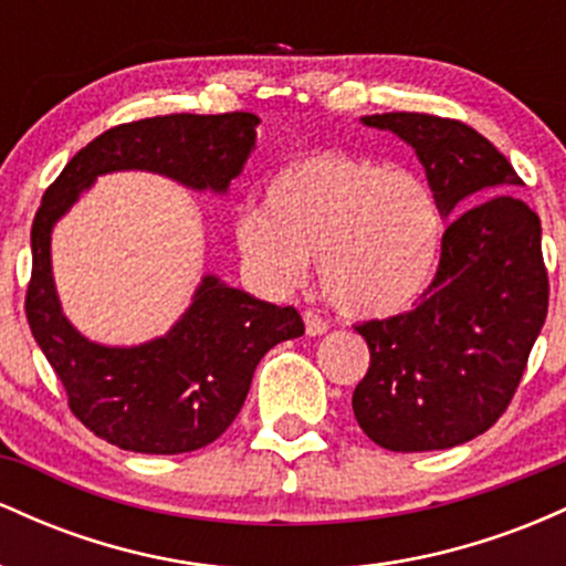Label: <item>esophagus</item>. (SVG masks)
Returning <instances> with one entry per match:
<instances>
[{"instance_id":"obj_1","label":"esophagus","mask_w":566,"mask_h":566,"mask_svg":"<svg viewBox=\"0 0 566 566\" xmlns=\"http://www.w3.org/2000/svg\"><path fill=\"white\" fill-rule=\"evenodd\" d=\"M303 322H305V335H311V337L324 335V333H327V329H329V324L324 322L319 314H314V311H305Z\"/></svg>"}]
</instances>
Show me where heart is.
<instances>
[{
	"mask_svg": "<svg viewBox=\"0 0 566 566\" xmlns=\"http://www.w3.org/2000/svg\"><path fill=\"white\" fill-rule=\"evenodd\" d=\"M233 237L247 269L290 290L319 255L329 303L354 319L412 308L437 274L444 216L418 172L346 151H319L279 170L265 207H244Z\"/></svg>",
	"mask_w": 566,
	"mask_h": 566,
	"instance_id": "obj_1",
	"label": "heart"
}]
</instances>
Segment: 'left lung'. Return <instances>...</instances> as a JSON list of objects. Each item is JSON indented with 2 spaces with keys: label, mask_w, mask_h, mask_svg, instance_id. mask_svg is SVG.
I'll return each mask as SVG.
<instances>
[{
  "label": "left lung",
  "mask_w": 566,
  "mask_h": 566,
  "mask_svg": "<svg viewBox=\"0 0 566 566\" xmlns=\"http://www.w3.org/2000/svg\"><path fill=\"white\" fill-rule=\"evenodd\" d=\"M415 148L450 220L423 301L356 327L369 369L356 423L391 452L458 447L497 423L548 314L541 218L516 197L511 161L476 129L431 114H373Z\"/></svg>",
  "instance_id": "left-lung-1"
}]
</instances>
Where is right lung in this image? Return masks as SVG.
I'll return each instance as SVG.
<instances>
[{
  "label": "right lung",
  "mask_w": 566,
  "mask_h": 566,
  "mask_svg": "<svg viewBox=\"0 0 566 566\" xmlns=\"http://www.w3.org/2000/svg\"><path fill=\"white\" fill-rule=\"evenodd\" d=\"M255 114H170L106 129L63 167L31 226L25 316L34 340L95 437L129 452L180 454L212 444L242 409L258 361L303 335L292 305L258 301L201 276L170 333L140 346H103L66 319L53 279V229L101 175L143 170L193 191L226 193L244 170Z\"/></svg>",
  "instance_id": "add662e5"
}]
</instances>
